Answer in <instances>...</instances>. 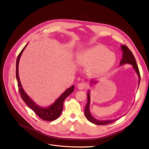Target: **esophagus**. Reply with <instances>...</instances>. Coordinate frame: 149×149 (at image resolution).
Returning <instances> with one entry per match:
<instances>
[{"mask_svg":"<svg viewBox=\"0 0 149 149\" xmlns=\"http://www.w3.org/2000/svg\"><path fill=\"white\" fill-rule=\"evenodd\" d=\"M77 87L79 88V89L80 90H83L84 89H86L87 87V84H86L85 83H80L78 84Z\"/></svg>","mask_w":149,"mask_h":149,"instance_id":"esophagus-1","label":"esophagus"}]
</instances>
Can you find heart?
Masks as SVG:
<instances>
[{
  "label": "heart",
  "instance_id": "1",
  "mask_svg": "<svg viewBox=\"0 0 149 149\" xmlns=\"http://www.w3.org/2000/svg\"><path fill=\"white\" fill-rule=\"evenodd\" d=\"M78 61L83 66H88L92 75H99L111 69L116 61V56L112 52L101 45L88 48L78 56Z\"/></svg>",
  "mask_w": 149,
  "mask_h": 149
}]
</instances>
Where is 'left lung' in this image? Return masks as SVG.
Returning a JSON list of instances; mask_svg holds the SVG:
<instances>
[{"instance_id": "obj_1", "label": "left lung", "mask_w": 149, "mask_h": 149, "mask_svg": "<svg viewBox=\"0 0 149 149\" xmlns=\"http://www.w3.org/2000/svg\"><path fill=\"white\" fill-rule=\"evenodd\" d=\"M121 49L123 51V57L120 63V65H123L124 64H130L132 65L133 68L134 69L135 71L137 74V75L139 78L138 81V84H139L140 83V73L139 70L138 69V66L136 64V62L135 58V57L133 55L131 51L128 48V47L126 45H121ZM98 82L97 80H92L90 81V86H92V84H94ZM90 102H91V95H90V91L88 90V103L85 106L84 108V114L86 116V118H87L88 121L90 122L95 124L97 125H107L109 124H111L115 121L117 119L115 120H98L97 119H95V118L92 116L91 112H90Z\"/></svg>"}]
</instances>
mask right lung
<instances>
[{
	"label": "right lung",
	"mask_w": 149,
	"mask_h": 149,
	"mask_svg": "<svg viewBox=\"0 0 149 149\" xmlns=\"http://www.w3.org/2000/svg\"><path fill=\"white\" fill-rule=\"evenodd\" d=\"M27 45L28 44L26 45V46L21 51V52L19 54L16 61V79L18 82V87L20 95L23 101L26 103V104L30 109H32V110L36 113V115L40 117V118H42L43 120L48 121H54L57 119L60 116L63 111V101L68 96H69L70 93L74 92L75 86L73 85L69 88L67 89L56 101H55V102L53 103L49 107H43L37 105L34 101L27 95V93L24 91V90H23L19 76V63L20 58Z\"/></svg>",
	"instance_id": "1"
}]
</instances>
